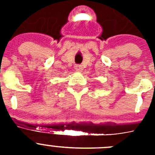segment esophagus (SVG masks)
Listing matches in <instances>:
<instances>
[{
	"mask_svg": "<svg viewBox=\"0 0 155 155\" xmlns=\"http://www.w3.org/2000/svg\"><path fill=\"white\" fill-rule=\"evenodd\" d=\"M75 70H76L78 72H81L83 71V68H82V66L80 65V64H78V65L75 66Z\"/></svg>",
	"mask_w": 155,
	"mask_h": 155,
	"instance_id": "esophagus-1",
	"label": "esophagus"
}]
</instances>
